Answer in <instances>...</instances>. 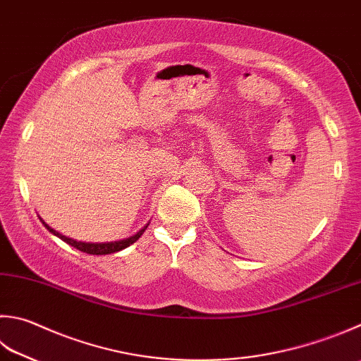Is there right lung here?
Returning a JSON list of instances; mask_svg holds the SVG:
<instances>
[{"label": "right lung", "mask_w": 361, "mask_h": 361, "mask_svg": "<svg viewBox=\"0 0 361 361\" xmlns=\"http://www.w3.org/2000/svg\"><path fill=\"white\" fill-rule=\"evenodd\" d=\"M40 221H42V220H40ZM42 223H44V221H42ZM44 226H45L47 229H49L51 234L58 235L61 240H64L66 243L72 245L73 248L83 251V253H87V255H111V253H116V251H121V250H124V248H127V247H130L132 243L137 242V240L140 239V237L142 235V233H145V231H146V228H147V226H145V228H142V229L140 231V233H137L135 235L128 237V239H124V240L106 242V243H87V242H77V240H73V239H69V237H66V235H63V234H59V233H56V231H54V229H51L47 223H44Z\"/></svg>", "instance_id": "obj_1"}]
</instances>
